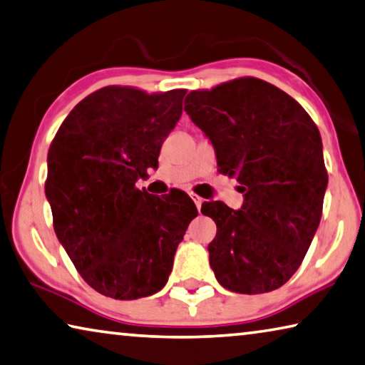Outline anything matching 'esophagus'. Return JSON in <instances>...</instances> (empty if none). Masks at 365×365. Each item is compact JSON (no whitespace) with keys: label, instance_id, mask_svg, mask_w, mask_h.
I'll use <instances>...</instances> for the list:
<instances>
[{"label":"esophagus","instance_id":"1","mask_svg":"<svg viewBox=\"0 0 365 365\" xmlns=\"http://www.w3.org/2000/svg\"><path fill=\"white\" fill-rule=\"evenodd\" d=\"M190 196H192V200L195 201V205H196V207H198V210H200V207H201V205H203V198H201V196H198V195H195V193H190Z\"/></svg>","mask_w":365,"mask_h":365}]
</instances>
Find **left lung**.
Here are the masks:
<instances>
[{"label": "left lung", "mask_w": 365, "mask_h": 365, "mask_svg": "<svg viewBox=\"0 0 365 365\" xmlns=\"http://www.w3.org/2000/svg\"><path fill=\"white\" fill-rule=\"evenodd\" d=\"M185 112L245 193L240 210L201 206L217 227L207 245L214 276L232 292L274 291L296 273L320 224L328 185L320 131L299 102L257 78L192 91Z\"/></svg>", "instance_id": "left-lung-1"}]
</instances>
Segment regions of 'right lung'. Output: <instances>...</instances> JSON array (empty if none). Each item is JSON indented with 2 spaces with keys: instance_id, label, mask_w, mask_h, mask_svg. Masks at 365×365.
<instances>
[{
  "instance_id": "add662e5",
  "label": "right lung",
  "mask_w": 365,
  "mask_h": 365,
  "mask_svg": "<svg viewBox=\"0 0 365 365\" xmlns=\"http://www.w3.org/2000/svg\"><path fill=\"white\" fill-rule=\"evenodd\" d=\"M185 94L102 88L69 112L48 149L45 195L55 234L102 296L133 300L160 291L185 230L198 216L183 192L153 198L136 188L138 178L158 167Z\"/></svg>"
}]
</instances>
